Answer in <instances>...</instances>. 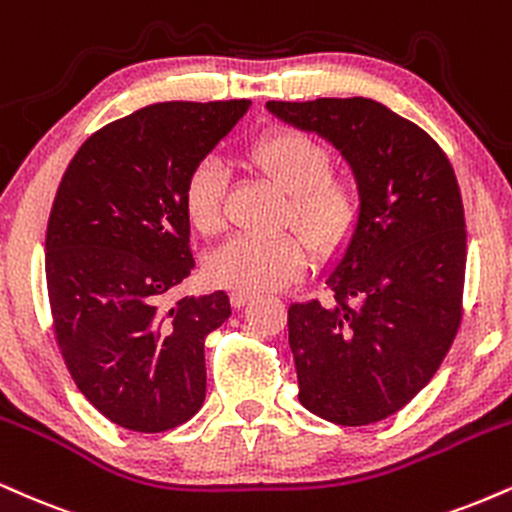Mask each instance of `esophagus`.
Here are the masks:
<instances>
[{
    "instance_id": "34e87169",
    "label": "esophagus",
    "mask_w": 512,
    "mask_h": 512,
    "mask_svg": "<svg viewBox=\"0 0 512 512\" xmlns=\"http://www.w3.org/2000/svg\"><path fill=\"white\" fill-rule=\"evenodd\" d=\"M252 298H255V293H252V291H243V288H236V291H231V300H233V305H236V307L248 305Z\"/></svg>"
}]
</instances>
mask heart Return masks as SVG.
I'll use <instances>...</instances> for the list:
<instances>
[{
  "label": "heart",
  "mask_w": 512,
  "mask_h": 512,
  "mask_svg": "<svg viewBox=\"0 0 512 512\" xmlns=\"http://www.w3.org/2000/svg\"><path fill=\"white\" fill-rule=\"evenodd\" d=\"M257 174L288 195L283 224L298 233L281 236H236L207 262L212 281L243 291H274L307 272L310 245L317 252H334L355 231L362 214L360 186L346 174H334L331 152L293 128H276L260 135L245 150ZM183 212L202 236H219L226 229V174L219 164L200 162L183 186Z\"/></svg>",
  "instance_id": "1"
}]
</instances>
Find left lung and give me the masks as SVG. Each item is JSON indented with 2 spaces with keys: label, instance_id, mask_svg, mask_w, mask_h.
<instances>
[{
  "label": "left lung",
  "instance_id": "left-lung-1",
  "mask_svg": "<svg viewBox=\"0 0 512 512\" xmlns=\"http://www.w3.org/2000/svg\"><path fill=\"white\" fill-rule=\"evenodd\" d=\"M353 166L362 214L331 295L288 307L298 398L341 427L381 422L432 381L463 319L467 233L458 178L429 133L367 97L267 102Z\"/></svg>",
  "mask_w": 512,
  "mask_h": 512
}]
</instances>
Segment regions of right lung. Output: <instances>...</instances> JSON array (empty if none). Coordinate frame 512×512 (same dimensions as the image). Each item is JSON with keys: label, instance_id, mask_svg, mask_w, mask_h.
<instances>
[{"label": "right lung", "instance_id": "obj_1", "mask_svg": "<svg viewBox=\"0 0 512 512\" xmlns=\"http://www.w3.org/2000/svg\"><path fill=\"white\" fill-rule=\"evenodd\" d=\"M248 107L138 109L92 133L57 188L45 240L54 338L78 391L131 432L174 429L205 400V336L231 300L176 293L195 269L183 186Z\"/></svg>", "mask_w": 512, "mask_h": 512}]
</instances>
